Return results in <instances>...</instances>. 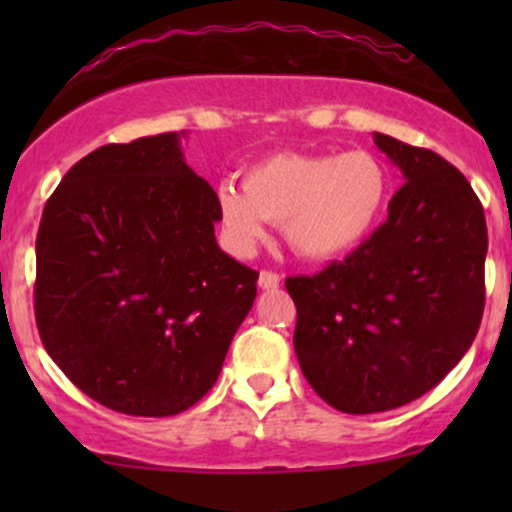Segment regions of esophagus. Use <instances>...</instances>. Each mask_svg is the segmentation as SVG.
Returning a JSON list of instances; mask_svg holds the SVG:
<instances>
[{"label":"esophagus","instance_id":"34e87169","mask_svg":"<svg viewBox=\"0 0 512 512\" xmlns=\"http://www.w3.org/2000/svg\"><path fill=\"white\" fill-rule=\"evenodd\" d=\"M257 284H260V289H276V286L281 284V276L276 272H260V279H257Z\"/></svg>","mask_w":512,"mask_h":512}]
</instances>
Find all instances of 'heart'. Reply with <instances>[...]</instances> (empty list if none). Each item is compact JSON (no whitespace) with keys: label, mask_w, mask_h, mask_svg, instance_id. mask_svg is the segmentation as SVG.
Wrapping results in <instances>:
<instances>
[{"label":"heart","mask_w":512,"mask_h":512,"mask_svg":"<svg viewBox=\"0 0 512 512\" xmlns=\"http://www.w3.org/2000/svg\"><path fill=\"white\" fill-rule=\"evenodd\" d=\"M390 199V173L368 151L274 154L248 168L243 187L221 182L216 207L226 243L250 255L264 223H281L286 245L303 260L349 255L370 238Z\"/></svg>","instance_id":"heart-1"}]
</instances>
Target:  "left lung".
Here are the masks:
<instances>
[{
    "instance_id": "obj_1",
    "label": "left lung",
    "mask_w": 512,
    "mask_h": 512,
    "mask_svg": "<svg viewBox=\"0 0 512 512\" xmlns=\"http://www.w3.org/2000/svg\"><path fill=\"white\" fill-rule=\"evenodd\" d=\"M373 142L404 178L387 221L342 262L286 279L305 380L344 414L426 395L467 354L484 313L489 236L472 185L433 151L380 132Z\"/></svg>"
}]
</instances>
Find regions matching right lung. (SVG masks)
<instances>
[{
  "label": "right lung",
  "instance_id": "right-lung-1",
  "mask_svg": "<svg viewBox=\"0 0 512 512\" xmlns=\"http://www.w3.org/2000/svg\"><path fill=\"white\" fill-rule=\"evenodd\" d=\"M166 132L108 144L64 175L35 240L43 346L103 407L173 416L214 387L257 272L214 236L216 192Z\"/></svg>",
  "mask_w": 512,
  "mask_h": 512
}]
</instances>
